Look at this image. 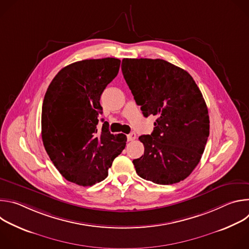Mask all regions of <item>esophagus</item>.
Masks as SVG:
<instances>
[{"label":"esophagus","instance_id":"1","mask_svg":"<svg viewBox=\"0 0 249 249\" xmlns=\"http://www.w3.org/2000/svg\"><path fill=\"white\" fill-rule=\"evenodd\" d=\"M136 138H137V136H136V134H135V133H130L129 135H127V139H128V141H134Z\"/></svg>","mask_w":249,"mask_h":249}]
</instances>
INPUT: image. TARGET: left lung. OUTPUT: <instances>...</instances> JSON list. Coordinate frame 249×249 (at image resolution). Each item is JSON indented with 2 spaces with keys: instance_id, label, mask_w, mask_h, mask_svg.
Masks as SVG:
<instances>
[{
  "instance_id": "8db88e82",
  "label": "left lung",
  "mask_w": 249,
  "mask_h": 249,
  "mask_svg": "<svg viewBox=\"0 0 249 249\" xmlns=\"http://www.w3.org/2000/svg\"><path fill=\"white\" fill-rule=\"evenodd\" d=\"M122 73L144 116L158 117L145 152L134 160L142 178L168 185L184 180L199 163L210 133L204 97L185 70L161 59H123Z\"/></svg>"
}]
</instances>
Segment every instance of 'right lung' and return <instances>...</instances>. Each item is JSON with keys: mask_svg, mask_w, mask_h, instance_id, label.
<instances>
[{"mask_svg": "<svg viewBox=\"0 0 249 249\" xmlns=\"http://www.w3.org/2000/svg\"><path fill=\"white\" fill-rule=\"evenodd\" d=\"M116 58L83 60L63 68L49 85L41 114L44 148L63 177L81 186H91L108 175L127 137L113 135L104 122L100 95L117 76ZM103 121V120H102Z\"/></svg>", "mask_w": 249, "mask_h": 249, "instance_id": "add662e5", "label": "right lung"}]
</instances>
